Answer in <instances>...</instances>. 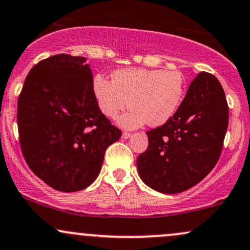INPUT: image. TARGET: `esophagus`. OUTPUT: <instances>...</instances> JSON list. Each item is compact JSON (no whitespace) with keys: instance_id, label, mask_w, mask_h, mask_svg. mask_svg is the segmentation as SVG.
Returning a JSON list of instances; mask_svg holds the SVG:
<instances>
[{"instance_id":"1","label":"esophagus","mask_w":250,"mask_h":250,"mask_svg":"<svg viewBox=\"0 0 250 250\" xmlns=\"http://www.w3.org/2000/svg\"><path fill=\"white\" fill-rule=\"evenodd\" d=\"M131 136V133H128V131H123L122 133V138H129Z\"/></svg>"}]
</instances>
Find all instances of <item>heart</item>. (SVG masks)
<instances>
[{
  "mask_svg": "<svg viewBox=\"0 0 250 250\" xmlns=\"http://www.w3.org/2000/svg\"><path fill=\"white\" fill-rule=\"evenodd\" d=\"M92 91L102 113L116 119L129 104L131 110L120 120L125 128L149 122L163 125L176 114L185 93V77L179 70L125 68L112 74V81L96 74Z\"/></svg>",
  "mask_w": 250,
  "mask_h": 250,
  "instance_id": "heart-1",
  "label": "heart"
}]
</instances>
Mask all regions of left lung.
Returning a JSON list of instances; mask_svg holds the SVG:
<instances>
[{"instance_id":"left-lung-1","label":"left lung","mask_w":250,"mask_h":250,"mask_svg":"<svg viewBox=\"0 0 250 250\" xmlns=\"http://www.w3.org/2000/svg\"><path fill=\"white\" fill-rule=\"evenodd\" d=\"M228 115L221 83L213 74L200 72L176 114L163 125L146 131L148 149L136 161L141 179L167 194L197 185L218 163Z\"/></svg>"}]
</instances>
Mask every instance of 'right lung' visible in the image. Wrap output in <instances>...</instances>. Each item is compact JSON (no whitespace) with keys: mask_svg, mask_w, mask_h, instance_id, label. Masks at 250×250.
Returning a JSON list of instances; mask_svg holds the SVG:
<instances>
[{"mask_svg":"<svg viewBox=\"0 0 250 250\" xmlns=\"http://www.w3.org/2000/svg\"><path fill=\"white\" fill-rule=\"evenodd\" d=\"M83 57L55 55L25 78L17 101L20 146L26 164L57 191L76 192L94 182L106 149L122 131L102 114Z\"/></svg>","mask_w":250,"mask_h":250,"instance_id":"right-lung-1","label":"right lung"}]
</instances>
